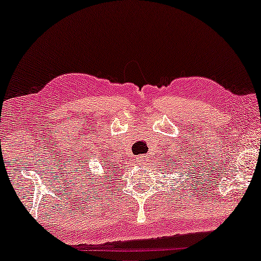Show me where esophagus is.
<instances>
[{"label": "esophagus", "instance_id": "34e87169", "mask_svg": "<svg viewBox=\"0 0 261 261\" xmlns=\"http://www.w3.org/2000/svg\"><path fill=\"white\" fill-rule=\"evenodd\" d=\"M146 160H147V156L146 155H139L135 162H137L139 165H144V164H146Z\"/></svg>", "mask_w": 261, "mask_h": 261}]
</instances>
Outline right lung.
Masks as SVG:
<instances>
[{"instance_id": "add662e5", "label": "right lung", "mask_w": 261, "mask_h": 261, "mask_svg": "<svg viewBox=\"0 0 261 261\" xmlns=\"http://www.w3.org/2000/svg\"><path fill=\"white\" fill-rule=\"evenodd\" d=\"M113 172H115V170H113Z\"/></svg>"}]
</instances>
